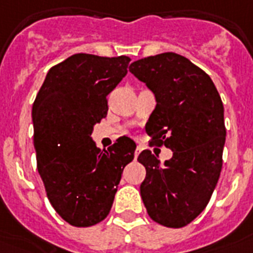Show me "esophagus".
<instances>
[{"label":"esophagus","mask_w":253,"mask_h":253,"mask_svg":"<svg viewBox=\"0 0 253 253\" xmlns=\"http://www.w3.org/2000/svg\"><path fill=\"white\" fill-rule=\"evenodd\" d=\"M142 150H143V148H142V146H138V147H136V150H135V159H136V158H138V155H139L140 152H142Z\"/></svg>","instance_id":"1"}]
</instances>
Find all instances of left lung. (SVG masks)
Listing matches in <instances>:
<instances>
[{
  "label": "left lung",
  "mask_w": 253,
  "mask_h": 253,
  "mask_svg": "<svg viewBox=\"0 0 253 253\" xmlns=\"http://www.w3.org/2000/svg\"><path fill=\"white\" fill-rule=\"evenodd\" d=\"M128 70L157 99L146 123L151 143L172 151L163 165L150 150L140 152L138 162L146 167L140 196L152 220L180 228L206 208L220 176L224 107L210 75L183 55L142 58Z\"/></svg>",
  "instance_id": "left-lung-1"
}]
</instances>
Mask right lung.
Instances as JSON below:
<instances>
[{
	"mask_svg": "<svg viewBox=\"0 0 253 253\" xmlns=\"http://www.w3.org/2000/svg\"><path fill=\"white\" fill-rule=\"evenodd\" d=\"M130 58L74 54L47 71L33 103L37 167L58 215L90 227L109 215L136 144L121 136L96 147L94 126L107 115L106 96L127 74Z\"/></svg>",
	"mask_w": 253,
	"mask_h": 253,
	"instance_id": "obj_1",
	"label": "right lung"
}]
</instances>
